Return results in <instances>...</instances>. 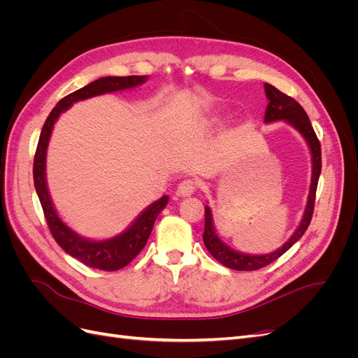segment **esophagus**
<instances>
[{
	"instance_id": "34e87169",
	"label": "esophagus",
	"mask_w": 358,
	"mask_h": 358,
	"mask_svg": "<svg viewBox=\"0 0 358 358\" xmlns=\"http://www.w3.org/2000/svg\"><path fill=\"white\" fill-rule=\"evenodd\" d=\"M196 189H197V183L192 179H185L179 183L176 194L179 197H191L192 194L196 192Z\"/></svg>"
}]
</instances>
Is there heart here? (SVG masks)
I'll return each mask as SVG.
<instances>
[{"label":"heart","instance_id":"1","mask_svg":"<svg viewBox=\"0 0 358 358\" xmlns=\"http://www.w3.org/2000/svg\"><path fill=\"white\" fill-rule=\"evenodd\" d=\"M213 124H216V119H212V121H209V122H208V127H212Z\"/></svg>","mask_w":358,"mask_h":358}]
</instances>
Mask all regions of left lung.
<instances>
[{
	"instance_id": "8db88e82",
	"label": "left lung",
	"mask_w": 358,
	"mask_h": 358,
	"mask_svg": "<svg viewBox=\"0 0 358 358\" xmlns=\"http://www.w3.org/2000/svg\"><path fill=\"white\" fill-rule=\"evenodd\" d=\"M264 91L266 96L268 100V104L266 107V115H264V122H275V121H287L289 125L294 127L297 131L305 137V140L309 145L310 154H312V180H310V191L308 197V204L305 213H303L301 222L296 233L289 237V241L280 246L276 251L266 254V255H248L233 251L231 248L227 246L218 234L215 233L213 222H212V213L209 206H206L204 209V233H203V242L208 248L210 255L218 259L221 264L225 267L233 268V270H258L264 266H268L278 259L280 255H284L288 249L294 245L300 237L305 234L308 227L312 220L313 213V206H315V194L318 187V179L321 173V145L320 140L313 131L312 124L309 117L305 112V109L287 94L280 92L276 90L275 86L264 83Z\"/></svg>"
}]
</instances>
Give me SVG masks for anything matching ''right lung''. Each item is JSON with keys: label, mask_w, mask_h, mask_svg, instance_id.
Listing matches in <instances>:
<instances>
[{"label": "right lung", "mask_w": 358, "mask_h": 358, "mask_svg": "<svg viewBox=\"0 0 358 358\" xmlns=\"http://www.w3.org/2000/svg\"><path fill=\"white\" fill-rule=\"evenodd\" d=\"M146 79L148 76H125V78H113V76H109V78L94 80L92 83L83 86V88L64 96V99L53 107V110L49 113L45 125L41 128V134L38 138V145L34 157V169H32L34 185L53 239L57 241V243L69 255L79 259V262H82L86 266H90L92 268L106 270V272H113V270L125 267L138 255V252L145 248L150 231L154 229L157 216L166 208L169 197L164 196L154 201L150 206H148V208L140 213L138 218L133 222V225L122 234L112 237L109 241L85 239V237L69 229V227L59 220L57 210L53 209L46 185V150L53 129V124L57 122L59 115L62 112H66L73 103L91 99V96L101 95L106 92L134 88V86L146 82Z\"/></svg>", "instance_id": "add662e5"}]
</instances>
